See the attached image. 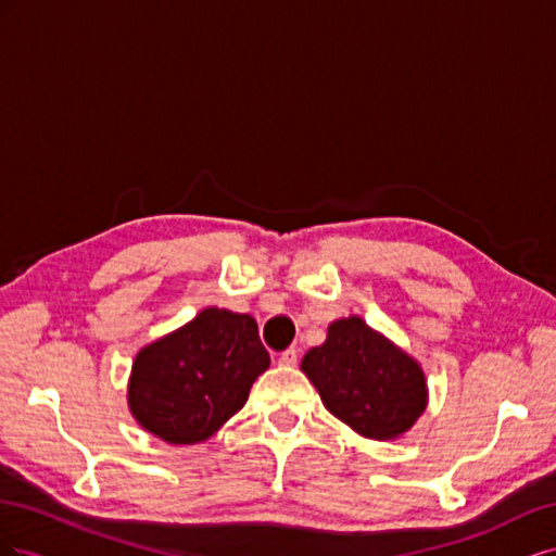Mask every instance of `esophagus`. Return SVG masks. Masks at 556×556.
<instances>
[{"label": "esophagus", "mask_w": 556, "mask_h": 556, "mask_svg": "<svg viewBox=\"0 0 556 556\" xmlns=\"http://www.w3.org/2000/svg\"><path fill=\"white\" fill-rule=\"evenodd\" d=\"M296 359H299V350H296V348H288L285 352H280L278 364H280V366H294Z\"/></svg>", "instance_id": "esophagus-1"}]
</instances>
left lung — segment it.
Listing matches in <instances>:
<instances>
[{"mask_svg": "<svg viewBox=\"0 0 556 556\" xmlns=\"http://www.w3.org/2000/svg\"><path fill=\"white\" fill-rule=\"evenodd\" d=\"M301 371L327 410L364 439L392 441L427 408L422 366L357 315L331 323L327 341L301 359Z\"/></svg>", "mask_w": 556, "mask_h": 556, "instance_id": "obj_1", "label": "left lung"}]
</instances>
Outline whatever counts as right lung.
Returning a JSON list of instances; mask_svg holds the SVG:
<instances>
[{
    "instance_id": "obj_1",
    "label": "right lung",
    "mask_w": 556,
    "mask_h": 556,
    "mask_svg": "<svg viewBox=\"0 0 556 556\" xmlns=\"http://www.w3.org/2000/svg\"><path fill=\"white\" fill-rule=\"evenodd\" d=\"M268 364L255 319L204 308L139 352L129 378V410L166 443H201L243 408Z\"/></svg>"
}]
</instances>
